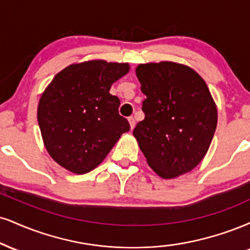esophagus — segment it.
<instances>
[{
  "label": "esophagus",
  "mask_w": 250,
  "mask_h": 250,
  "mask_svg": "<svg viewBox=\"0 0 250 250\" xmlns=\"http://www.w3.org/2000/svg\"><path fill=\"white\" fill-rule=\"evenodd\" d=\"M128 121H129V125H130V128L133 129L135 127V119L133 116H129L128 117Z\"/></svg>",
  "instance_id": "obj_1"
}]
</instances>
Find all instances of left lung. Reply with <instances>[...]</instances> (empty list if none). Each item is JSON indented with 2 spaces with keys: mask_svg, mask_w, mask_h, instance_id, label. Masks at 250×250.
<instances>
[{
  "mask_svg": "<svg viewBox=\"0 0 250 250\" xmlns=\"http://www.w3.org/2000/svg\"><path fill=\"white\" fill-rule=\"evenodd\" d=\"M143 121L133 134L158 176L174 178L194 169L205 157L215 133L218 112L208 87L188 66L148 62L136 68Z\"/></svg>",
  "mask_w": 250,
  "mask_h": 250,
  "instance_id": "1",
  "label": "left lung"
}]
</instances>
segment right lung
Masks as SVG:
<instances>
[{
  "label": "right lung",
  "instance_id": "1",
  "mask_svg": "<svg viewBox=\"0 0 250 250\" xmlns=\"http://www.w3.org/2000/svg\"><path fill=\"white\" fill-rule=\"evenodd\" d=\"M127 62L89 60L67 66L41 96L37 110L45 148L73 173L95 169L121 135L130 129L119 114L120 100L109 93L128 73Z\"/></svg>",
  "mask_w": 250,
  "mask_h": 250
}]
</instances>
